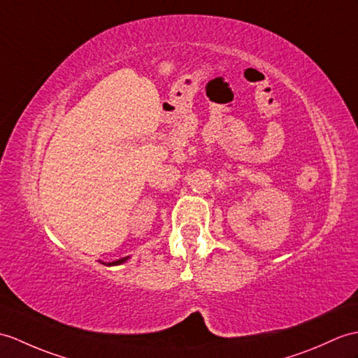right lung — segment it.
<instances>
[{
	"label": "right lung",
	"mask_w": 358,
	"mask_h": 358,
	"mask_svg": "<svg viewBox=\"0 0 358 358\" xmlns=\"http://www.w3.org/2000/svg\"><path fill=\"white\" fill-rule=\"evenodd\" d=\"M128 259H129V256H127V257H120V259H117V261H113V262H103V261H101V264L106 265V267H113V265H120V264H123V262H127Z\"/></svg>",
	"instance_id": "1"
}]
</instances>
